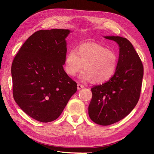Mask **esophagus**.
<instances>
[{"label": "esophagus", "mask_w": 154, "mask_h": 154, "mask_svg": "<svg viewBox=\"0 0 154 154\" xmlns=\"http://www.w3.org/2000/svg\"><path fill=\"white\" fill-rule=\"evenodd\" d=\"M84 88V86H83V85L79 84H79H77V89H78L79 90L82 89V88Z\"/></svg>", "instance_id": "34e87169"}]
</instances>
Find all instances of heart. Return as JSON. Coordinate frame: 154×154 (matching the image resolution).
Listing matches in <instances>:
<instances>
[{"label":"heart","mask_w":154,"mask_h":154,"mask_svg":"<svg viewBox=\"0 0 154 154\" xmlns=\"http://www.w3.org/2000/svg\"><path fill=\"white\" fill-rule=\"evenodd\" d=\"M82 81L103 84L111 79L118 65V57L115 51L97 44H86L79 46L76 51L69 50L65 57L64 68L66 73L73 77L81 72Z\"/></svg>","instance_id":"heart-1"}]
</instances>
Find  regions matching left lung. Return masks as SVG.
<instances>
[{
  "label": "left lung",
  "mask_w": 154,
  "mask_h": 154,
  "mask_svg": "<svg viewBox=\"0 0 154 154\" xmlns=\"http://www.w3.org/2000/svg\"><path fill=\"white\" fill-rule=\"evenodd\" d=\"M119 47L118 65L108 82L91 88L89 117L95 123L107 126L121 121L137 104L141 90L143 66L131 43L119 36H104Z\"/></svg>",
  "instance_id": "1"
}]
</instances>
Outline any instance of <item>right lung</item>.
<instances>
[{"mask_svg": "<svg viewBox=\"0 0 154 154\" xmlns=\"http://www.w3.org/2000/svg\"><path fill=\"white\" fill-rule=\"evenodd\" d=\"M68 29L39 30L22 46L11 65L13 95L28 116L48 122L57 119L77 83L63 68Z\"/></svg>", "mask_w": 154, "mask_h": 154, "instance_id": "add662e5", "label": "right lung"}]
</instances>
